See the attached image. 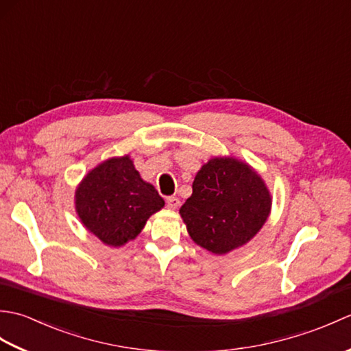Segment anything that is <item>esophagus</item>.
Returning a JSON list of instances; mask_svg holds the SVG:
<instances>
[{"label":"esophagus","mask_w":351,"mask_h":351,"mask_svg":"<svg viewBox=\"0 0 351 351\" xmlns=\"http://www.w3.org/2000/svg\"><path fill=\"white\" fill-rule=\"evenodd\" d=\"M167 206L170 208V210H176V208L180 206V199H178L176 196L167 197Z\"/></svg>","instance_id":"esophagus-1"}]
</instances>
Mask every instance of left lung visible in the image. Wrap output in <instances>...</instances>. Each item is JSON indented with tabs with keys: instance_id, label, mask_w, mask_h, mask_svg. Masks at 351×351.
Returning a JSON list of instances; mask_svg holds the SVG:
<instances>
[{
	"instance_id": "obj_1",
	"label": "left lung",
	"mask_w": 351,
	"mask_h": 351,
	"mask_svg": "<svg viewBox=\"0 0 351 351\" xmlns=\"http://www.w3.org/2000/svg\"><path fill=\"white\" fill-rule=\"evenodd\" d=\"M270 208V193L247 164L213 158L197 171L180 213L193 241L225 255L258 234Z\"/></svg>"
}]
</instances>
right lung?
<instances>
[{"label": "right lung", "instance_id": "right-lung-1", "mask_svg": "<svg viewBox=\"0 0 351 351\" xmlns=\"http://www.w3.org/2000/svg\"><path fill=\"white\" fill-rule=\"evenodd\" d=\"M75 206L81 221L108 245L134 240L146 220L164 206L154 185L141 180L130 156L99 164L80 184Z\"/></svg>", "mask_w": 351, "mask_h": 351}]
</instances>
